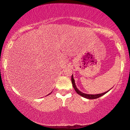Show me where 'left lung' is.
Listing matches in <instances>:
<instances>
[{
	"mask_svg": "<svg viewBox=\"0 0 130 130\" xmlns=\"http://www.w3.org/2000/svg\"><path fill=\"white\" fill-rule=\"evenodd\" d=\"M71 82H72V84H73V88H74V89L75 91H76V92L78 93V95H81L82 96H83V97L88 98V99H96V98H99V97H100V96H103V95L106 94L107 92L109 91H108L107 92H105L103 93H100V94H96V95L86 94V93H84L82 92L81 91H80L77 88V87H76V86H75V84L74 79V78H73V75H72V76H71Z\"/></svg>",
	"mask_w": 130,
	"mask_h": 130,
	"instance_id": "1",
	"label": "left lung"
}]
</instances>
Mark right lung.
<instances>
[{
  "label": "right lung",
  "instance_id": "1",
  "mask_svg": "<svg viewBox=\"0 0 130 130\" xmlns=\"http://www.w3.org/2000/svg\"><path fill=\"white\" fill-rule=\"evenodd\" d=\"M48 95H49V94H48Z\"/></svg>",
  "mask_w": 130,
  "mask_h": 130
}]
</instances>
